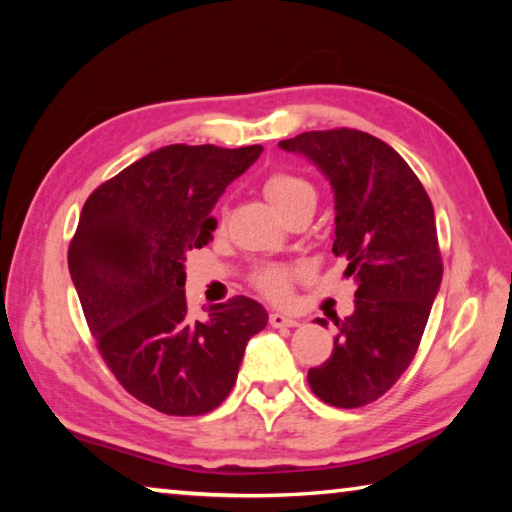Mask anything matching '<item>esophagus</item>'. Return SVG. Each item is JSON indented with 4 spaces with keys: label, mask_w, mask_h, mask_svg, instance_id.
<instances>
[{
    "label": "esophagus",
    "mask_w": 512,
    "mask_h": 512,
    "mask_svg": "<svg viewBox=\"0 0 512 512\" xmlns=\"http://www.w3.org/2000/svg\"><path fill=\"white\" fill-rule=\"evenodd\" d=\"M268 323H271V327H296V325H300L296 318L282 314V311H271V314H268Z\"/></svg>",
    "instance_id": "esophagus-1"
}]
</instances>
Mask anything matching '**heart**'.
Returning <instances> with one entry per match:
<instances>
[{"instance_id":"1","label":"heart","mask_w":512,"mask_h":512,"mask_svg":"<svg viewBox=\"0 0 512 512\" xmlns=\"http://www.w3.org/2000/svg\"><path fill=\"white\" fill-rule=\"evenodd\" d=\"M262 189L268 201L282 216L296 210L305 203H316V189L298 173L277 169L264 178ZM223 219H219V225ZM300 277V268L291 264H264L253 273V284L271 300H287L291 296V284Z\"/></svg>"}]
</instances>
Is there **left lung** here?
I'll list each match as a JSON object with an SVG mask.
<instances>
[{
    "mask_svg": "<svg viewBox=\"0 0 512 512\" xmlns=\"http://www.w3.org/2000/svg\"><path fill=\"white\" fill-rule=\"evenodd\" d=\"M280 146L307 155L332 183V253L357 282L354 314L334 318L332 357L307 381L325 404L359 409L391 391L420 348L443 280L433 205L402 155L357 128L300 133Z\"/></svg>",
    "mask_w": 512,
    "mask_h": 512,
    "instance_id": "1",
    "label": "left lung"
}]
</instances>
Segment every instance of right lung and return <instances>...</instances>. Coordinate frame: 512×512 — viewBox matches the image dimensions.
<instances>
[{
    "instance_id": "right-lung-1",
    "label": "right lung",
    "mask_w": 512,
    "mask_h": 512,
    "mask_svg": "<svg viewBox=\"0 0 512 512\" xmlns=\"http://www.w3.org/2000/svg\"><path fill=\"white\" fill-rule=\"evenodd\" d=\"M262 146L171 144L88 196L67 264L101 359L135 400L203 415L230 395L266 309L246 296L192 318L185 257L212 241L214 203Z\"/></svg>"
}]
</instances>
